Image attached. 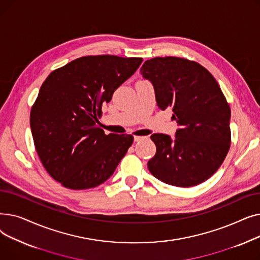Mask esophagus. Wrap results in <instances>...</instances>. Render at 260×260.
<instances>
[{"label":"esophagus","instance_id":"obj_1","mask_svg":"<svg viewBox=\"0 0 260 260\" xmlns=\"http://www.w3.org/2000/svg\"><path fill=\"white\" fill-rule=\"evenodd\" d=\"M144 137H142V136H134V140L136 141V142H138V141H140V140H142Z\"/></svg>","mask_w":260,"mask_h":260}]
</instances>
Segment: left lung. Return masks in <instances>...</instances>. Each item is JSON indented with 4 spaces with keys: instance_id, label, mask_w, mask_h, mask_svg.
<instances>
[{
    "instance_id": "1",
    "label": "left lung",
    "mask_w": 260,
    "mask_h": 260,
    "mask_svg": "<svg viewBox=\"0 0 260 260\" xmlns=\"http://www.w3.org/2000/svg\"><path fill=\"white\" fill-rule=\"evenodd\" d=\"M140 73L152 82L157 105L170 107L179 128L175 138L153 134L155 156L149 172L170 185L188 187L209 179L219 169L230 149L231 109L211 73L182 58L147 60Z\"/></svg>"
}]
</instances>
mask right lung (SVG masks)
Masks as SVG:
<instances>
[{"label":"right lung","instance_id":"add662e5","mask_svg":"<svg viewBox=\"0 0 260 260\" xmlns=\"http://www.w3.org/2000/svg\"><path fill=\"white\" fill-rule=\"evenodd\" d=\"M142 58L88 56L53 71L31 107L39 158L63 186L86 189L111 177L133 144L132 135H105L97 124L103 103L132 77Z\"/></svg>","mask_w":260,"mask_h":260}]
</instances>
